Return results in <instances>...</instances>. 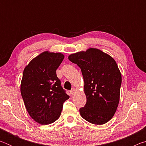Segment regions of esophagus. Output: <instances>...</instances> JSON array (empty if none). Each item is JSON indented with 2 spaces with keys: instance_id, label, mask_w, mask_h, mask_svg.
Here are the masks:
<instances>
[{
  "instance_id": "esophagus-1",
  "label": "esophagus",
  "mask_w": 146,
  "mask_h": 146,
  "mask_svg": "<svg viewBox=\"0 0 146 146\" xmlns=\"http://www.w3.org/2000/svg\"><path fill=\"white\" fill-rule=\"evenodd\" d=\"M70 93H71V95H75V93H76V90H75V88H73L72 89V90H71V91H70Z\"/></svg>"
}]
</instances>
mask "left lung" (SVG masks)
<instances>
[{
  "label": "left lung",
  "instance_id": "8db88e82",
  "mask_svg": "<svg viewBox=\"0 0 146 146\" xmlns=\"http://www.w3.org/2000/svg\"><path fill=\"white\" fill-rule=\"evenodd\" d=\"M82 71L87 102L80 109L84 119L96 125L110 121L120 100L122 75L114 58L100 49L90 48L68 56Z\"/></svg>",
  "mask_w": 146,
  "mask_h": 146
}]
</instances>
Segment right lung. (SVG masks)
Segmentation results:
<instances>
[{
  "label": "right lung",
  "instance_id": "1",
  "mask_svg": "<svg viewBox=\"0 0 146 146\" xmlns=\"http://www.w3.org/2000/svg\"><path fill=\"white\" fill-rule=\"evenodd\" d=\"M64 58L62 53L45 51L32 59L24 70L21 95L29 116L41 125L55 122L64 101L70 98L56 73Z\"/></svg>",
  "mask_w": 146,
  "mask_h": 146
}]
</instances>
